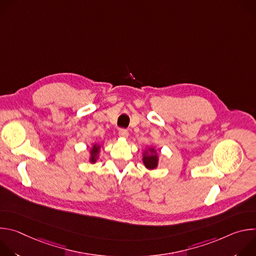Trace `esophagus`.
<instances>
[{
    "label": "esophagus",
    "instance_id": "34e87169",
    "mask_svg": "<svg viewBox=\"0 0 256 256\" xmlns=\"http://www.w3.org/2000/svg\"><path fill=\"white\" fill-rule=\"evenodd\" d=\"M118 134H120V136L126 138L128 136V130L122 128V130H120V132H118Z\"/></svg>",
    "mask_w": 256,
    "mask_h": 256
}]
</instances>
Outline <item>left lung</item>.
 <instances>
[{
    "label": "left lung",
    "mask_w": 256,
    "mask_h": 256,
    "mask_svg": "<svg viewBox=\"0 0 256 256\" xmlns=\"http://www.w3.org/2000/svg\"><path fill=\"white\" fill-rule=\"evenodd\" d=\"M142 162L146 168H148L150 170L157 168L159 158L156 153V150L154 148H149L148 151H146L142 154Z\"/></svg>",
    "instance_id": "obj_1"
}]
</instances>
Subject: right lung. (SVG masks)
<instances>
[{
  "instance_id": "add662e5",
  "label": "right lung",
  "mask_w": 256,
  "mask_h": 256,
  "mask_svg": "<svg viewBox=\"0 0 256 256\" xmlns=\"http://www.w3.org/2000/svg\"><path fill=\"white\" fill-rule=\"evenodd\" d=\"M99 150H100V146L97 144H94L91 151H90V162L91 163H95L96 162V160L98 158Z\"/></svg>"
}]
</instances>
